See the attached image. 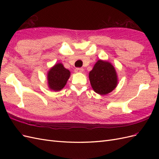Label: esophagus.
Here are the masks:
<instances>
[{
    "instance_id": "esophagus-1",
    "label": "esophagus",
    "mask_w": 159,
    "mask_h": 159,
    "mask_svg": "<svg viewBox=\"0 0 159 159\" xmlns=\"http://www.w3.org/2000/svg\"><path fill=\"white\" fill-rule=\"evenodd\" d=\"M84 69L82 68H77L75 69V71L77 72V73H81V72H83Z\"/></svg>"
}]
</instances>
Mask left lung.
<instances>
[{"label":"left lung","mask_w":159,"mask_h":159,"mask_svg":"<svg viewBox=\"0 0 159 159\" xmlns=\"http://www.w3.org/2000/svg\"><path fill=\"white\" fill-rule=\"evenodd\" d=\"M91 87L100 95H106L117 87V75L113 66L107 61L98 60L89 74Z\"/></svg>","instance_id":"left-lung-1"}]
</instances>
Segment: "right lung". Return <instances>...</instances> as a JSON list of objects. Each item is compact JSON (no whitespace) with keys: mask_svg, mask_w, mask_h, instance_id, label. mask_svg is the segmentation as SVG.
<instances>
[{"mask_svg":"<svg viewBox=\"0 0 159 159\" xmlns=\"http://www.w3.org/2000/svg\"><path fill=\"white\" fill-rule=\"evenodd\" d=\"M70 76V71L65 68L63 64L58 63L52 67L48 72L47 80L50 89L57 91L63 89Z\"/></svg>","mask_w":159,"mask_h":159,"instance_id":"obj_1","label":"right lung"}]
</instances>
